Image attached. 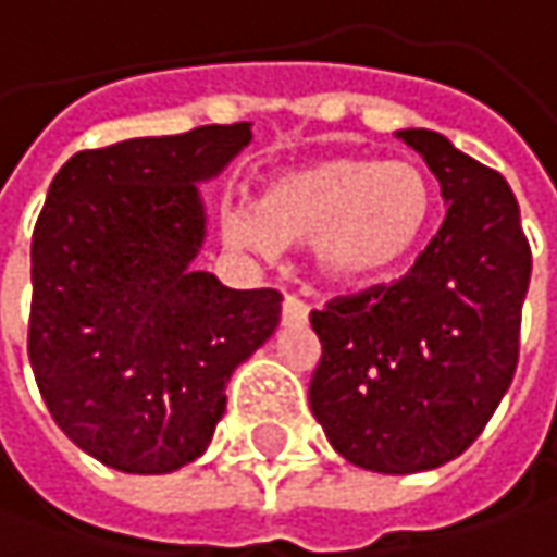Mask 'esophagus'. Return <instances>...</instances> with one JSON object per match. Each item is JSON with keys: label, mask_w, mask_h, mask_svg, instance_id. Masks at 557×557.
<instances>
[{"label": "esophagus", "mask_w": 557, "mask_h": 557, "mask_svg": "<svg viewBox=\"0 0 557 557\" xmlns=\"http://www.w3.org/2000/svg\"><path fill=\"white\" fill-rule=\"evenodd\" d=\"M306 318H309V302H302L299 296L283 299V321H306Z\"/></svg>", "instance_id": "1"}]
</instances>
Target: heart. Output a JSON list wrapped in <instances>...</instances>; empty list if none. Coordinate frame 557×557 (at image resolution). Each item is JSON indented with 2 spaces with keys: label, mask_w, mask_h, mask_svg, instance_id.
I'll return each instance as SVG.
<instances>
[{
  "label": "heart",
  "mask_w": 557,
  "mask_h": 557,
  "mask_svg": "<svg viewBox=\"0 0 557 557\" xmlns=\"http://www.w3.org/2000/svg\"><path fill=\"white\" fill-rule=\"evenodd\" d=\"M438 191L412 160L324 157L264 185L255 213H233V246L314 243V264L334 286H372L404 271L432 233Z\"/></svg>",
  "instance_id": "heart-1"
}]
</instances>
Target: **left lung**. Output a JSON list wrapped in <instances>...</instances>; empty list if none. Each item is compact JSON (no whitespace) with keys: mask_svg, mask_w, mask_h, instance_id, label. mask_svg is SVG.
Masks as SVG:
<instances>
[{"mask_svg":"<svg viewBox=\"0 0 557 557\" xmlns=\"http://www.w3.org/2000/svg\"><path fill=\"white\" fill-rule=\"evenodd\" d=\"M397 135L435 173L447 216L404 277L311 311L309 384L334 450L387 475L435 470L479 438L517 372L533 271L505 176L438 132Z\"/></svg>","mask_w":557,"mask_h":557,"instance_id":"left-lung-1","label":"left lung"}]
</instances>
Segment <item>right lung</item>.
Here are the masks:
<instances>
[{
    "instance_id": "1",
    "label": "right lung",
    "mask_w": 557,
    "mask_h": 557,
    "mask_svg": "<svg viewBox=\"0 0 557 557\" xmlns=\"http://www.w3.org/2000/svg\"><path fill=\"white\" fill-rule=\"evenodd\" d=\"M248 122L78 150L30 239L27 356L55 425L119 473H173L211 444L226 381L280 324L277 289H230L191 258L195 182Z\"/></svg>"
}]
</instances>
